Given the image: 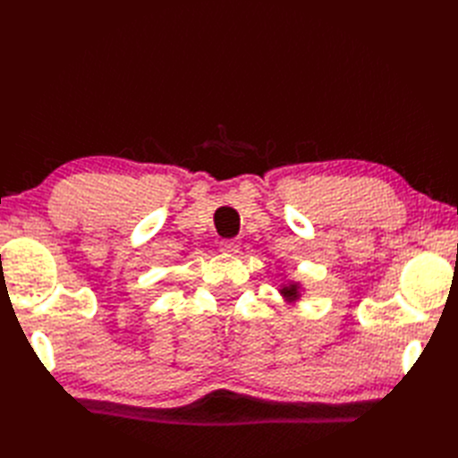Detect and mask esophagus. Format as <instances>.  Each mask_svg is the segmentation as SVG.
<instances>
[{
    "label": "esophagus",
    "mask_w": 458,
    "mask_h": 458,
    "mask_svg": "<svg viewBox=\"0 0 458 458\" xmlns=\"http://www.w3.org/2000/svg\"><path fill=\"white\" fill-rule=\"evenodd\" d=\"M221 250L227 252V254H237L241 250V242L237 239H227V241H221L219 242Z\"/></svg>",
    "instance_id": "obj_1"
}]
</instances>
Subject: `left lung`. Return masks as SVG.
<instances>
[{
	"label": "left lung",
	"mask_w": 458,
	"mask_h": 458,
	"mask_svg": "<svg viewBox=\"0 0 458 458\" xmlns=\"http://www.w3.org/2000/svg\"><path fill=\"white\" fill-rule=\"evenodd\" d=\"M281 294H283L284 298H288V300H296V298L300 296L298 284H288V286H284V288L281 290Z\"/></svg>",
	"instance_id": "8db88e82"
}]
</instances>
